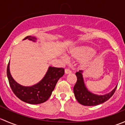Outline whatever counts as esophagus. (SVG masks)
<instances>
[{"instance_id": "esophagus-1", "label": "esophagus", "mask_w": 125, "mask_h": 125, "mask_svg": "<svg viewBox=\"0 0 125 125\" xmlns=\"http://www.w3.org/2000/svg\"><path fill=\"white\" fill-rule=\"evenodd\" d=\"M65 73L66 74H71V73H72V71L71 70H70V69H65Z\"/></svg>"}]
</instances>
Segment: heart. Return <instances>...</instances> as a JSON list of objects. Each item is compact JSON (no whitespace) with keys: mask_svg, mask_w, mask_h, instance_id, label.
<instances>
[{"mask_svg":"<svg viewBox=\"0 0 125 125\" xmlns=\"http://www.w3.org/2000/svg\"><path fill=\"white\" fill-rule=\"evenodd\" d=\"M68 52L71 57L82 60L81 65L83 67L89 66L92 63L94 56V50L89 46H75L70 49ZM62 59L63 60H67L65 56H62Z\"/></svg>","mask_w":125,"mask_h":125,"instance_id":"b5f03b06","label":"heart"}]
</instances>
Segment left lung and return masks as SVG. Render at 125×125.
I'll return each mask as SVG.
<instances>
[{"instance_id":"obj_1","label":"left lung","mask_w":125,"mask_h":125,"mask_svg":"<svg viewBox=\"0 0 125 125\" xmlns=\"http://www.w3.org/2000/svg\"><path fill=\"white\" fill-rule=\"evenodd\" d=\"M83 71H79L75 73L77 82L74 86V93L78 102L84 106H96L102 104L109 100L117 89V86L110 93L104 95H97L89 91L85 86L83 77Z\"/></svg>"}]
</instances>
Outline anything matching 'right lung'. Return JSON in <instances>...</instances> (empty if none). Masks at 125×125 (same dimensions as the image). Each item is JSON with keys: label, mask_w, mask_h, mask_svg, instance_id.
<instances>
[{"label": "right lung", "mask_w": 125, "mask_h": 125, "mask_svg": "<svg viewBox=\"0 0 125 125\" xmlns=\"http://www.w3.org/2000/svg\"><path fill=\"white\" fill-rule=\"evenodd\" d=\"M28 39L36 42L37 38L27 36L23 40ZM62 68L49 66L45 76L39 82L31 86H25L16 82L10 71V62L7 66V77L11 89L15 95L22 101L29 104H37L46 102L51 96L59 79L63 75Z\"/></svg>", "instance_id": "right-lung-1"}]
</instances>
